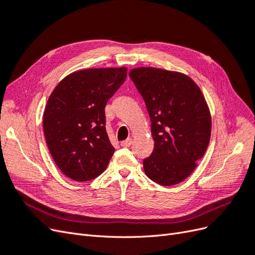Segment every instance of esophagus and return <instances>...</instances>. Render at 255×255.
<instances>
[{
  "label": "esophagus",
  "instance_id": "esophagus-1",
  "mask_svg": "<svg viewBox=\"0 0 255 255\" xmlns=\"http://www.w3.org/2000/svg\"><path fill=\"white\" fill-rule=\"evenodd\" d=\"M130 144H132V139H130V138H128V139L121 141V145L125 146V148L126 146H129Z\"/></svg>",
  "mask_w": 255,
  "mask_h": 255
}]
</instances>
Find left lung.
Masks as SVG:
<instances>
[{
    "instance_id": "obj_1",
    "label": "left lung",
    "mask_w": 255,
    "mask_h": 255,
    "mask_svg": "<svg viewBox=\"0 0 255 255\" xmlns=\"http://www.w3.org/2000/svg\"><path fill=\"white\" fill-rule=\"evenodd\" d=\"M129 76L151 119L154 150L143 159L146 176L163 186L192 173L211 139L212 117L201 89L188 75L141 67Z\"/></svg>"
}]
</instances>
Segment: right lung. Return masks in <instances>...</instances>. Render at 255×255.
<instances>
[{
  "instance_id": "obj_1",
  "label": "right lung",
  "mask_w": 255,
  "mask_h": 255,
  "mask_svg": "<svg viewBox=\"0 0 255 255\" xmlns=\"http://www.w3.org/2000/svg\"><path fill=\"white\" fill-rule=\"evenodd\" d=\"M126 67L72 72L49 97L43 132L49 151L66 176L78 182L101 174L115 152L105 128V106L127 79Z\"/></svg>"
}]
</instances>
